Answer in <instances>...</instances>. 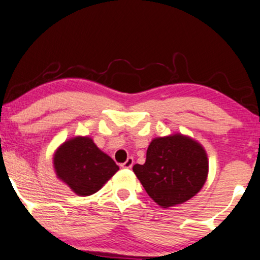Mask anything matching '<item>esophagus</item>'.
Masks as SVG:
<instances>
[{
    "mask_svg": "<svg viewBox=\"0 0 260 260\" xmlns=\"http://www.w3.org/2000/svg\"><path fill=\"white\" fill-rule=\"evenodd\" d=\"M133 162H134V160H133L132 157H129V158H127L126 162L121 164V167H122V168H124V169H129V168H132Z\"/></svg>",
    "mask_w": 260,
    "mask_h": 260,
    "instance_id": "esophagus-1",
    "label": "esophagus"
}]
</instances>
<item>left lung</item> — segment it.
Wrapping results in <instances>:
<instances>
[{"label":"left lung","instance_id":"left-lung-1","mask_svg":"<svg viewBox=\"0 0 260 260\" xmlns=\"http://www.w3.org/2000/svg\"><path fill=\"white\" fill-rule=\"evenodd\" d=\"M133 172L146 193L160 208L168 209L194 197L208 179L209 160L198 141L176 133L154 138L144 164Z\"/></svg>","mask_w":260,"mask_h":260}]
</instances>
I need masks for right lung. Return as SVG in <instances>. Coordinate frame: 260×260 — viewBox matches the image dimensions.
<instances>
[{
  "instance_id": "1",
  "label": "right lung",
  "mask_w": 260,
  "mask_h": 260,
  "mask_svg": "<svg viewBox=\"0 0 260 260\" xmlns=\"http://www.w3.org/2000/svg\"><path fill=\"white\" fill-rule=\"evenodd\" d=\"M52 163L58 179L81 197L98 192L119 170L113 158L98 149L90 137L81 136L61 144Z\"/></svg>"
}]
</instances>
